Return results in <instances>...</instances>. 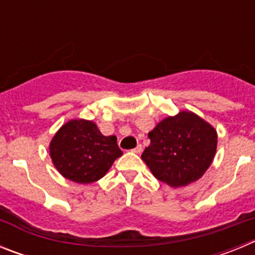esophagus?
I'll list each match as a JSON object with an SVG mask.
<instances>
[{
    "label": "esophagus",
    "instance_id": "1",
    "mask_svg": "<svg viewBox=\"0 0 255 255\" xmlns=\"http://www.w3.org/2000/svg\"><path fill=\"white\" fill-rule=\"evenodd\" d=\"M141 150H143V148H141V145H140V144H139V145H136V147H135L134 149H132V152L138 153V154H139V153H141Z\"/></svg>",
    "mask_w": 255,
    "mask_h": 255
}]
</instances>
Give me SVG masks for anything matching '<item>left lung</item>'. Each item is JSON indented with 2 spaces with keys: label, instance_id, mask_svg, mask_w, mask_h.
<instances>
[{
  "label": "left lung",
  "instance_id": "obj_1",
  "mask_svg": "<svg viewBox=\"0 0 255 255\" xmlns=\"http://www.w3.org/2000/svg\"><path fill=\"white\" fill-rule=\"evenodd\" d=\"M148 136L150 144L144 149L141 159L153 176L172 188L199 180L217 150L216 129L191 111L166 117Z\"/></svg>",
  "mask_w": 255,
  "mask_h": 255
}]
</instances>
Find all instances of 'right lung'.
<instances>
[{"mask_svg": "<svg viewBox=\"0 0 255 255\" xmlns=\"http://www.w3.org/2000/svg\"><path fill=\"white\" fill-rule=\"evenodd\" d=\"M49 155L65 179L89 184L102 179L123 152L115 135L105 136L91 120L73 119L53 135Z\"/></svg>", "mask_w": 255, "mask_h": 255, "instance_id": "right-lung-1", "label": "right lung"}]
</instances>
